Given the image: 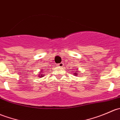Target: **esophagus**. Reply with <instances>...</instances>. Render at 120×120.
<instances>
[{
  "mask_svg": "<svg viewBox=\"0 0 120 120\" xmlns=\"http://www.w3.org/2000/svg\"><path fill=\"white\" fill-rule=\"evenodd\" d=\"M58 66H59V67H63V66H64V64L63 63H59V64H58Z\"/></svg>",
  "mask_w": 120,
  "mask_h": 120,
  "instance_id": "esophagus-1",
  "label": "esophagus"
}]
</instances>
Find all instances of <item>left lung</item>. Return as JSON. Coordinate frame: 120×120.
<instances>
[{"instance_id": "1", "label": "left lung", "mask_w": 120, "mask_h": 120, "mask_svg": "<svg viewBox=\"0 0 120 120\" xmlns=\"http://www.w3.org/2000/svg\"><path fill=\"white\" fill-rule=\"evenodd\" d=\"M74 75H75V76H76V75H78V74H77V72H75V74H74Z\"/></svg>"}]
</instances>
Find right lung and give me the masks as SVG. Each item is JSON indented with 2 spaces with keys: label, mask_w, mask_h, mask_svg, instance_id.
<instances>
[{
  "label": "right lung",
  "mask_w": 120,
  "mask_h": 120,
  "mask_svg": "<svg viewBox=\"0 0 120 120\" xmlns=\"http://www.w3.org/2000/svg\"><path fill=\"white\" fill-rule=\"evenodd\" d=\"M41 74H39V77L40 78H42V77H43V74H42V72H41Z\"/></svg>",
  "instance_id": "right-lung-1"
}]
</instances>
